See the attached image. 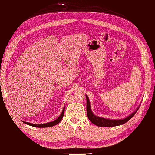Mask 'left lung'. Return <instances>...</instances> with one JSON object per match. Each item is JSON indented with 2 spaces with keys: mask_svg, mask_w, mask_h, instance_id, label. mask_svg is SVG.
Returning a JSON list of instances; mask_svg holds the SVG:
<instances>
[{
  "mask_svg": "<svg viewBox=\"0 0 155 155\" xmlns=\"http://www.w3.org/2000/svg\"><path fill=\"white\" fill-rule=\"evenodd\" d=\"M85 96H86V99H87V115L89 120L92 123H94V125L99 127H115V126H119V125H121L123 124H124V123L129 121V120L133 117V115L135 114L137 111H138V109L140 106V105H139L138 107L136 109L135 111H134L132 113H130L129 116H127V117L124 119H107L104 117H101L97 116L93 113L91 109V105H90V102H89L88 96L87 95H85Z\"/></svg>",
  "mask_w": 155,
  "mask_h": 155,
  "instance_id": "obj_1",
  "label": "left lung"
}]
</instances>
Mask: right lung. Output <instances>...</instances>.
<instances>
[{"label":"right lung","instance_id":"right-lung-1","mask_svg":"<svg viewBox=\"0 0 155 155\" xmlns=\"http://www.w3.org/2000/svg\"><path fill=\"white\" fill-rule=\"evenodd\" d=\"M64 109H65V107H64V109L62 110V112H61L60 115L58 117L56 120H54V121H53L43 123V124H34V123H30L26 122V121H23V123H25L26 125H28L32 126V127H40V128H44V127H52V126H54V125L58 124V123L61 121V120L62 119L64 115Z\"/></svg>","mask_w":155,"mask_h":155}]
</instances>
